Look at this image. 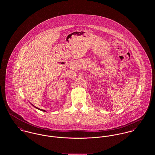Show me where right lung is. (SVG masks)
Returning <instances> with one entry per match:
<instances>
[{
	"instance_id": "right-lung-1",
	"label": "right lung",
	"mask_w": 155,
	"mask_h": 155,
	"mask_svg": "<svg viewBox=\"0 0 155 155\" xmlns=\"http://www.w3.org/2000/svg\"><path fill=\"white\" fill-rule=\"evenodd\" d=\"M34 106V107H36V109H38V108H37V107H35V106ZM39 109V110H40L43 111H45V110H42V109Z\"/></svg>"
}]
</instances>
